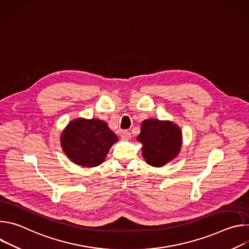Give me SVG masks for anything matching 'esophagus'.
<instances>
[{
    "mask_svg": "<svg viewBox=\"0 0 249 249\" xmlns=\"http://www.w3.org/2000/svg\"><path fill=\"white\" fill-rule=\"evenodd\" d=\"M121 138L123 140H129L131 138V132L128 130H124L121 132Z\"/></svg>",
    "mask_w": 249,
    "mask_h": 249,
    "instance_id": "1",
    "label": "esophagus"
}]
</instances>
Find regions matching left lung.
I'll return each mask as SVG.
<instances>
[{"mask_svg": "<svg viewBox=\"0 0 249 249\" xmlns=\"http://www.w3.org/2000/svg\"><path fill=\"white\" fill-rule=\"evenodd\" d=\"M137 140L143 144L142 154L146 162L160 167L180 152L182 133L178 126L170 121L147 119L142 123Z\"/></svg>", "mask_w": 249, "mask_h": 249, "instance_id": "1", "label": "left lung"}]
</instances>
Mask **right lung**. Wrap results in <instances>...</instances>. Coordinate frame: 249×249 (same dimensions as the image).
<instances>
[{"mask_svg":"<svg viewBox=\"0 0 249 249\" xmlns=\"http://www.w3.org/2000/svg\"><path fill=\"white\" fill-rule=\"evenodd\" d=\"M117 141L107 124L99 119H75L61 135V146L68 158L87 167L101 164Z\"/></svg>","mask_w":249,"mask_h":249,"instance_id":"add662e5","label":"right lung"}]
</instances>
